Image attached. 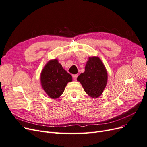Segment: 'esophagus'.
<instances>
[{
    "label": "esophagus",
    "instance_id": "obj_1",
    "mask_svg": "<svg viewBox=\"0 0 147 147\" xmlns=\"http://www.w3.org/2000/svg\"><path fill=\"white\" fill-rule=\"evenodd\" d=\"M72 77H73L74 80H77V77H78V75H77V74L73 75H72Z\"/></svg>",
    "mask_w": 147,
    "mask_h": 147
}]
</instances>
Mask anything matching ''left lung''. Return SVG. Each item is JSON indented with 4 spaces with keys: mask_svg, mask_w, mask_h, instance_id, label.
<instances>
[{
    "mask_svg": "<svg viewBox=\"0 0 147 147\" xmlns=\"http://www.w3.org/2000/svg\"><path fill=\"white\" fill-rule=\"evenodd\" d=\"M84 91L92 98H98L103 92L108 80V74L101 59L97 56H90L84 72L77 77Z\"/></svg>",
    "mask_w": 147,
    "mask_h": 147,
    "instance_id": "left-lung-1",
    "label": "left lung"
}]
</instances>
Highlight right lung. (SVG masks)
Masks as SVG:
<instances>
[{
    "label": "right lung",
    "mask_w": 147,
    "mask_h": 147,
    "mask_svg": "<svg viewBox=\"0 0 147 147\" xmlns=\"http://www.w3.org/2000/svg\"><path fill=\"white\" fill-rule=\"evenodd\" d=\"M72 81V75L66 72L58 59L49 61L40 74V83L43 90L51 99L59 97L69 82Z\"/></svg>",
    "instance_id": "add662e5"
}]
</instances>
